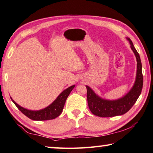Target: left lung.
Instances as JSON below:
<instances>
[{
  "instance_id": "left-lung-1",
  "label": "left lung",
  "mask_w": 153,
  "mask_h": 153,
  "mask_svg": "<svg viewBox=\"0 0 153 153\" xmlns=\"http://www.w3.org/2000/svg\"><path fill=\"white\" fill-rule=\"evenodd\" d=\"M130 44L137 59V74L134 85L131 90L121 98L117 100H107L99 97L89 86L87 88V99L88 106L92 114L101 117H111L122 115L127 112L139 98L143 88L142 65L139 53L134 48L133 43L129 38H126Z\"/></svg>"
}]
</instances>
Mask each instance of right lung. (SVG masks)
<instances>
[{"instance_id": "add662e5", "label": "right lung", "mask_w": 153, "mask_h": 153, "mask_svg": "<svg viewBox=\"0 0 153 153\" xmlns=\"http://www.w3.org/2000/svg\"><path fill=\"white\" fill-rule=\"evenodd\" d=\"M74 85H72L67 88V89L63 90L50 105L39 110H30L26 109V108L21 107L19 104H17L12 99V97H10V98L13 101V103L19 108L20 111L25 114L26 117H27L28 118L35 121L50 120V119L56 118L57 117H59L61 114L62 111H63L66 99L69 96L70 93L71 92L73 88H74Z\"/></svg>"}]
</instances>
